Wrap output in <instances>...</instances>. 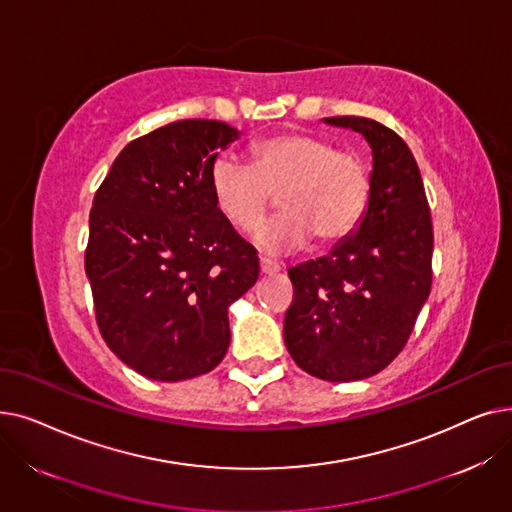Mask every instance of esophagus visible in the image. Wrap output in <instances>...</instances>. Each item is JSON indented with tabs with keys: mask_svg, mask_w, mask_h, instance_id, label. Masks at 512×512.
<instances>
[{
	"mask_svg": "<svg viewBox=\"0 0 512 512\" xmlns=\"http://www.w3.org/2000/svg\"><path fill=\"white\" fill-rule=\"evenodd\" d=\"M259 265H261V272H263L265 276H272V274L282 272V263H278V261H274V259L259 257Z\"/></svg>",
	"mask_w": 512,
	"mask_h": 512,
	"instance_id": "34e87169",
	"label": "esophagus"
}]
</instances>
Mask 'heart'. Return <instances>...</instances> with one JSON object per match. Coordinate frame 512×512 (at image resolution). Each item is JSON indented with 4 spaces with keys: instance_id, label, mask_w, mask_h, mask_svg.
Masks as SVG:
<instances>
[{
    "instance_id": "heart-1",
    "label": "heart",
    "mask_w": 512,
    "mask_h": 512,
    "mask_svg": "<svg viewBox=\"0 0 512 512\" xmlns=\"http://www.w3.org/2000/svg\"><path fill=\"white\" fill-rule=\"evenodd\" d=\"M253 164L220 153L211 161L209 188L222 218L238 232H251L280 201V213L253 238L270 253L351 236L365 218L373 180L367 161L307 132H286L251 149Z\"/></svg>"
}]
</instances>
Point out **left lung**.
<instances>
[{
  "label": "left lung",
  "mask_w": 512,
  "mask_h": 512,
  "mask_svg": "<svg viewBox=\"0 0 512 512\" xmlns=\"http://www.w3.org/2000/svg\"><path fill=\"white\" fill-rule=\"evenodd\" d=\"M326 122L367 139L373 191L357 234L288 270L284 342L303 371L342 384L375 375L405 348L432 290L434 226L417 161L394 130L359 116Z\"/></svg>",
  "instance_id": "1"
}]
</instances>
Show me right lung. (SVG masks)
Here are the masks:
<instances>
[{
  "mask_svg": "<svg viewBox=\"0 0 512 512\" xmlns=\"http://www.w3.org/2000/svg\"><path fill=\"white\" fill-rule=\"evenodd\" d=\"M238 137L218 120H178L130 141L99 184L85 272L99 332L145 378L211 371L230 344L228 305L259 278V257L222 218L211 161Z\"/></svg>",
  "mask_w": 512,
  "mask_h": 512,
  "instance_id": "obj_1",
  "label": "right lung"
}]
</instances>
